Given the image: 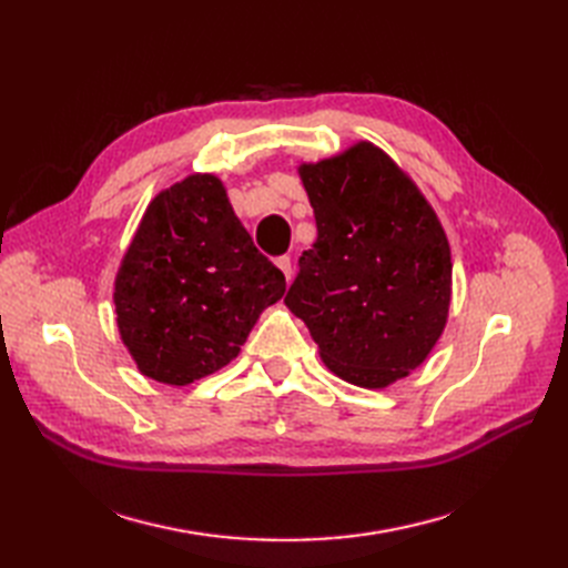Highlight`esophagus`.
<instances>
[{"mask_svg": "<svg viewBox=\"0 0 568 568\" xmlns=\"http://www.w3.org/2000/svg\"><path fill=\"white\" fill-rule=\"evenodd\" d=\"M277 267L284 272L286 282H291V277H294V263H291V257H288V255L277 257Z\"/></svg>", "mask_w": 568, "mask_h": 568, "instance_id": "1", "label": "esophagus"}]
</instances>
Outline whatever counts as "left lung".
<instances>
[{"instance_id": "1", "label": "left lung", "mask_w": 568, "mask_h": 568, "mask_svg": "<svg viewBox=\"0 0 568 568\" xmlns=\"http://www.w3.org/2000/svg\"><path fill=\"white\" fill-rule=\"evenodd\" d=\"M298 175L317 242L284 303L336 376L386 388L424 363L448 324V236L422 189L372 142L301 163Z\"/></svg>"}]
</instances>
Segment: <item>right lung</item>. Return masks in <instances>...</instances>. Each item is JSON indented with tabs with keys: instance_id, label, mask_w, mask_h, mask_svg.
I'll use <instances>...</instances> for the list:
<instances>
[{
	"instance_id": "right-lung-1",
	"label": "right lung",
	"mask_w": 568,
	"mask_h": 568,
	"mask_svg": "<svg viewBox=\"0 0 568 568\" xmlns=\"http://www.w3.org/2000/svg\"><path fill=\"white\" fill-rule=\"evenodd\" d=\"M284 291L222 180L194 173L146 205L113 282L115 324L136 369L186 386L230 365Z\"/></svg>"
}]
</instances>
